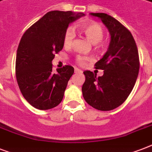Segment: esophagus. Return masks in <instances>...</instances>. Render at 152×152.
I'll list each match as a JSON object with an SVG mask.
<instances>
[{
  "label": "esophagus",
  "instance_id": "1",
  "mask_svg": "<svg viewBox=\"0 0 152 152\" xmlns=\"http://www.w3.org/2000/svg\"><path fill=\"white\" fill-rule=\"evenodd\" d=\"M75 73H82V71H81L80 69L75 68Z\"/></svg>",
  "mask_w": 152,
  "mask_h": 152
}]
</instances>
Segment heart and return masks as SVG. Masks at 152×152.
I'll return each instance as SVG.
<instances>
[{
	"label": "heart",
	"instance_id": "obj_1",
	"mask_svg": "<svg viewBox=\"0 0 152 152\" xmlns=\"http://www.w3.org/2000/svg\"><path fill=\"white\" fill-rule=\"evenodd\" d=\"M82 32L85 34V36L90 40L92 43H97V46L99 49H103L105 45L100 42L104 35L103 28L99 23L95 22L90 23L88 24L83 25L82 28ZM76 37V31L73 27H69L66 29L64 34L63 42L65 46H70L73 42V40ZM91 57H84V56H78L76 61L79 64H83L85 61H90Z\"/></svg>",
	"mask_w": 152,
	"mask_h": 152
}]
</instances>
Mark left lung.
I'll use <instances>...</instances> for the list:
<instances>
[{
  "label": "left lung",
  "mask_w": 152,
  "mask_h": 152,
  "mask_svg": "<svg viewBox=\"0 0 152 152\" xmlns=\"http://www.w3.org/2000/svg\"><path fill=\"white\" fill-rule=\"evenodd\" d=\"M99 18L110 34L106 53L95 63V68L104 70L97 77L84 71L82 87L83 99L99 110H112L126 100L133 89L140 69L139 53L131 32L119 21L106 13H90Z\"/></svg>",
  "instance_id": "left-lung-1"
}]
</instances>
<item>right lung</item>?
<instances>
[{
    "label": "right lung",
    "instance_id": "1",
    "mask_svg": "<svg viewBox=\"0 0 152 152\" xmlns=\"http://www.w3.org/2000/svg\"><path fill=\"white\" fill-rule=\"evenodd\" d=\"M83 13L51 11L26 31L16 53L15 76L24 99L34 108L52 109L61 103L73 67L65 65L53 71L55 53L64 46L69 25Z\"/></svg>",
    "mask_w": 152,
    "mask_h": 152
}]
</instances>
